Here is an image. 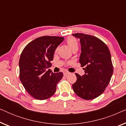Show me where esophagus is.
I'll use <instances>...</instances> for the list:
<instances>
[{
  "label": "esophagus",
  "mask_w": 126,
  "mask_h": 126,
  "mask_svg": "<svg viewBox=\"0 0 126 126\" xmlns=\"http://www.w3.org/2000/svg\"><path fill=\"white\" fill-rule=\"evenodd\" d=\"M69 74V72H64V73H63V75H64L65 76H68Z\"/></svg>",
  "instance_id": "obj_1"
}]
</instances>
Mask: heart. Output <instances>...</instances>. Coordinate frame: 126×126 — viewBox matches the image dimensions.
<instances>
[{
  "label": "heart",
  "instance_id": "b5f03b06",
  "mask_svg": "<svg viewBox=\"0 0 126 126\" xmlns=\"http://www.w3.org/2000/svg\"><path fill=\"white\" fill-rule=\"evenodd\" d=\"M67 44L72 50L75 49H78V42L75 37H69L66 39Z\"/></svg>",
  "mask_w": 126,
  "mask_h": 126
}]
</instances>
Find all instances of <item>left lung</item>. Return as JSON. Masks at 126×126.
Returning <instances> with one entry per match:
<instances>
[{
	"instance_id": "1",
	"label": "left lung",
	"mask_w": 126,
	"mask_h": 126,
	"mask_svg": "<svg viewBox=\"0 0 126 126\" xmlns=\"http://www.w3.org/2000/svg\"><path fill=\"white\" fill-rule=\"evenodd\" d=\"M80 39L81 66L85 67L82 76L76 73L77 80L72 85L74 92L85 100H92L104 92L111 80L113 68L107 45L94 36L82 33L72 34Z\"/></svg>"
}]
</instances>
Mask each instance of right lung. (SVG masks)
Masks as SVG:
<instances>
[{
	"instance_id": "1",
	"label": "right lung",
	"mask_w": 126,
	"mask_h": 126,
	"mask_svg": "<svg viewBox=\"0 0 126 126\" xmlns=\"http://www.w3.org/2000/svg\"><path fill=\"white\" fill-rule=\"evenodd\" d=\"M64 38L43 36L29 43L20 54L19 79L26 91L32 97L43 100L55 94L63 72L53 73L46 69L51 66L54 51Z\"/></svg>"
}]
</instances>
